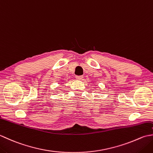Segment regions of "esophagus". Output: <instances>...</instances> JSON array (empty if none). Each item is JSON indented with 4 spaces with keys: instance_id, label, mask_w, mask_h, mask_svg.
<instances>
[{
    "instance_id": "34e87169",
    "label": "esophagus",
    "mask_w": 153,
    "mask_h": 153,
    "mask_svg": "<svg viewBox=\"0 0 153 153\" xmlns=\"http://www.w3.org/2000/svg\"><path fill=\"white\" fill-rule=\"evenodd\" d=\"M76 78L77 79L81 80V79H83V76H76Z\"/></svg>"
}]
</instances>
